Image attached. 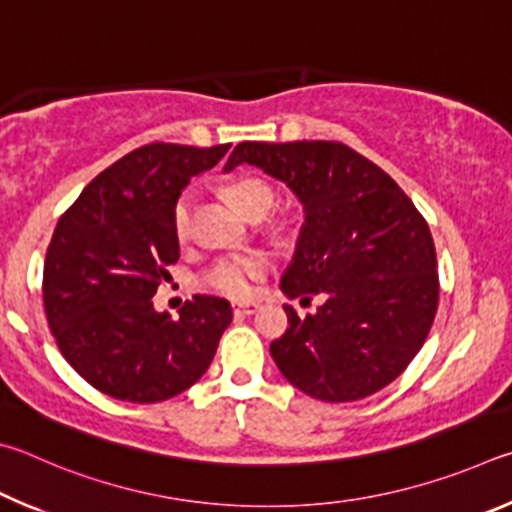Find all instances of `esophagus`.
<instances>
[{"label": "esophagus", "mask_w": 512, "mask_h": 512, "mask_svg": "<svg viewBox=\"0 0 512 512\" xmlns=\"http://www.w3.org/2000/svg\"><path fill=\"white\" fill-rule=\"evenodd\" d=\"M231 308H233V315H254V312H258V303H254V301H233Z\"/></svg>", "instance_id": "1"}]
</instances>
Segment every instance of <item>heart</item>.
<instances>
[{"mask_svg": "<svg viewBox=\"0 0 512 512\" xmlns=\"http://www.w3.org/2000/svg\"><path fill=\"white\" fill-rule=\"evenodd\" d=\"M227 191L242 213H249L251 209H256V206L261 204L272 206L274 202V191L258 177H242L238 182H233ZM193 204H195V193L191 188L179 195L175 202L173 231L179 242H186L188 236H191ZM263 272H265L263 256H256V254L222 256L200 276V285L204 290L224 294V297H247V294L254 290V283Z\"/></svg>", "mask_w": 512, "mask_h": 512, "instance_id": "obj_1", "label": "heart"}]
</instances>
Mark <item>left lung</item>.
<instances>
[{
    "label": "left lung",
    "mask_w": 512,
    "mask_h": 512,
    "mask_svg": "<svg viewBox=\"0 0 512 512\" xmlns=\"http://www.w3.org/2000/svg\"><path fill=\"white\" fill-rule=\"evenodd\" d=\"M254 166L283 182L303 224L281 276L288 299L321 294L270 353L292 387L324 402H353L393 382L423 348L438 306L436 249L405 191L335 141H242L224 173Z\"/></svg>",
    "instance_id": "obj_1"
}]
</instances>
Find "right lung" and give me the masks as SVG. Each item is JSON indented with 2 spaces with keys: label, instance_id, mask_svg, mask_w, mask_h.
I'll list each match as a JSON object with an SVG mask.
<instances>
[{
  "label": "right lung",
  "instance_id": "1",
  "mask_svg": "<svg viewBox=\"0 0 512 512\" xmlns=\"http://www.w3.org/2000/svg\"><path fill=\"white\" fill-rule=\"evenodd\" d=\"M229 148H137L92 179L58 220L44 261V310L62 357L105 396L161 402L209 369L231 303L195 294L173 319L152 297L179 258L177 197Z\"/></svg>",
  "mask_w": 512,
  "mask_h": 512
}]
</instances>
